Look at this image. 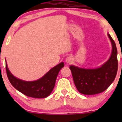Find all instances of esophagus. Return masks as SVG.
Returning <instances> with one entry per match:
<instances>
[{
  "label": "esophagus",
  "mask_w": 122,
  "mask_h": 122,
  "mask_svg": "<svg viewBox=\"0 0 122 122\" xmlns=\"http://www.w3.org/2000/svg\"><path fill=\"white\" fill-rule=\"evenodd\" d=\"M73 58L72 56L67 57L65 59V62H66V63H67V64H69V63H72L73 62Z\"/></svg>",
  "instance_id": "esophagus-1"
}]
</instances>
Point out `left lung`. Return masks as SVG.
I'll return each mask as SVG.
<instances>
[{
    "label": "left lung",
    "instance_id": "8db88e82",
    "mask_svg": "<svg viewBox=\"0 0 122 122\" xmlns=\"http://www.w3.org/2000/svg\"><path fill=\"white\" fill-rule=\"evenodd\" d=\"M112 45L110 58L96 68H79L71 65L69 68L78 91L82 94L92 95L102 93L107 89L117 76L118 62L117 49L114 41L107 33Z\"/></svg>",
    "mask_w": 122,
    "mask_h": 122
}]
</instances>
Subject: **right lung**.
<instances>
[{"instance_id": "1", "label": "right lung", "mask_w": 122, "mask_h": 122, "mask_svg": "<svg viewBox=\"0 0 122 122\" xmlns=\"http://www.w3.org/2000/svg\"><path fill=\"white\" fill-rule=\"evenodd\" d=\"M64 66V63L61 62L50 69L40 79L29 81L18 79L12 75L8 69L5 60L7 75L12 86L26 96L38 99L49 96L54 87L58 73Z\"/></svg>"}]
</instances>
